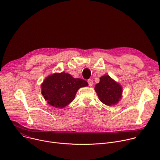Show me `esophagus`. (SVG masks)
<instances>
[{
  "mask_svg": "<svg viewBox=\"0 0 160 160\" xmlns=\"http://www.w3.org/2000/svg\"><path fill=\"white\" fill-rule=\"evenodd\" d=\"M87 82H88V85H89L90 87H92V85H93V81H92V80L89 79V80H87Z\"/></svg>",
  "mask_w": 160,
  "mask_h": 160,
  "instance_id": "obj_1",
  "label": "esophagus"
}]
</instances>
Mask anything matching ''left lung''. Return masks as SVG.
Here are the masks:
<instances>
[{"label":"left lung","mask_w":160,"mask_h":160,"mask_svg":"<svg viewBox=\"0 0 160 160\" xmlns=\"http://www.w3.org/2000/svg\"><path fill=\"white\" fill-rule=\"evenodd\" d=\"M94 89L99 100L107 106L116 104L122 98V86L108 75L100 78V82Z\"/></svg>","instance_id":"8db88e82"}]
</instances>
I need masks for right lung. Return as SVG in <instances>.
<instances>
[{
  "label": "right lung",
  "instance_id": "right-lung-1",
  "mask_svg": "<svg viewBox=\"0 0 160 160\" xmlns=\"http://www.w3.org/2000/svg\"><path fill=\"white\" fill-rule=\"evenodd\" d=\"M88 85L85 80L75 78L68 73H54L42 83V94L51 106L62 108L74 100L80 88Z\"/></svg>",
  "mask_w": 160,
  "mask_h": 160
}]
</instances>
